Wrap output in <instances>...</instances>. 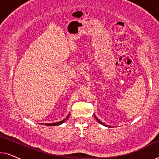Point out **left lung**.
<instances>
[{"label":"left lung","instance_id":"1","mask_svg":"<svg viewBox=\"0 0 159 159\" xmlns=\"http://www.w3.org/2000/svg\"><path fill=\"white\" fill-rule=\"evenodd\" d=\"M94 117H95V119H96V120H97V121H98V122H99L100 124H101V125H102L105 126V127H110V126H108V125H105V124H103V122H102V121H100V120H99V119H98V118H97V117H96V116H95V114H94Z\"/></svg>","mask_w":159,"mask_h":159}]
</instances>
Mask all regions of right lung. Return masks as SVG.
Wrapping results in <instances>:
<instances>
[{"label":"right lung","instance_id":"right-lung-1","mask_svg":"<svg viewBox=\"0 0 159 159\" xmlns=\"http://www.w3.org/2000/svg\"><path fill=\"white\" fill-rule=\"evenodd\" d=\"M69 115H70V114H69V115H68V116L67 117H66V119H63L62 121H58V122H56V123H52V124H45V125H47V126H58V125H61V124H63L64 122L65 121H66L67 120V119L69 118ZM40 125H44V124L43 123H40Z\"/></svg>","mask_w":159,"mask_h":159}]
</instances>
